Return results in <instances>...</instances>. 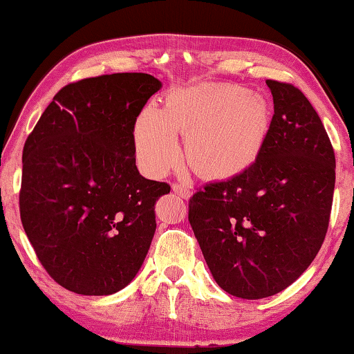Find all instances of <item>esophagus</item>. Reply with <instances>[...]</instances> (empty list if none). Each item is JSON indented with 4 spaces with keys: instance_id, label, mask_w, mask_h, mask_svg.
<instances>
[{
    "instance_id": "1",
    "label": "esophagus",
    "mask_w": 354,
    "mask_h": 354,
    "mask_svg": "<svg viewBox=\"0 0 354 354\" xmlns=\"http://www.w3.org/2000/svg\"><path fill=\"white\" fill-rule=\"evenodd\" d=\"M171 189H173V192L178 194V196L183 197V198H189V197L192 196L191 189H189L187 186H184V184L175 183V184H173V186H171Z\"/></svg>"
}]
</instances>
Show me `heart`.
I'll return each mask as SVG.
<instances>
[{"instance_id":"obj_1","label":"heart","mask_w":354,"mask_h":354,"mask_svg":"<svg viewBox=\"0 0 354 354\" xmlns=\"http://www.w3.org/2000/svg\"><path fill=\"white\" fill-rule=\"evenodd\" d=\"M271 129V107L260 93L236 84L178 89L165 107H144L133 129L138 163L162 176L181 157L176 133L186 138L192 170L202 178L227 181L255 165Z\"/></svg>"}]
</instances>
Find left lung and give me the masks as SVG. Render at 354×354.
<instances>
[{"label": "left lung", "instance_id": "left-lung-1", "mask_svg": "<svg viewBox=\"0 0 354 354\" xmlns=\"http://www.w3.org/2000/svg\"><path fill=\"white\" fill-rule=\"evenodd\" d=\"M266 84L274 115L255 165L189 201L213 279L245 300L276 295L306 271L324 242L335 187V156L311 102L292 84Z\"/></svg>", "mask_w": 354, "mask_h": 354}]
</instances>
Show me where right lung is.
Masks as SVG:
<instances>
[{
  "label": "right lung",
  "mask_w": 354,
  "mask_h": 354,
  "mask_svg": "<svg viewBox=\"0 0 354 354\" xmlns=\"http://www.w3.org/2000/svg\"><path fill=\"white\" fill-rule=\"evenodd\" d=\"M162 82L112 73L64 86L28 134L22 226L48 274L80 295H111L141 270L167 183L139 175L134 123Z\"/></svg>",
  "instance_id": "obj_1"
}]
</instances>
